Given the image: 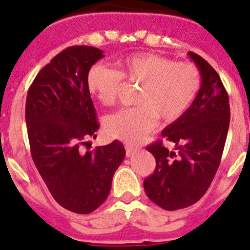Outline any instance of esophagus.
I'll list each match as a JSON object with an SVG mask.
<instances>
[{"instance_id": "obj_1", "label": "esophagus", "mask_w": 250, "mask_h": 250, "mask_svg": "<svg viewBox=\"0 0 250 250\" xmlns=\"http://www.w3.org/2000/svg\"><path fill=\"white\" fill-rule=\"evenodd\" d=\"M125 150H126V156L129 158V156L134 155V152L138 149H136L135 146H132V145H126V146H125Z\"/></svg>"}]
</instances>
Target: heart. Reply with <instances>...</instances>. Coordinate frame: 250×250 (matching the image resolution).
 <instances>
[{
    "label": "heart",
    "mask_w": 250,
    "mask_h": 250,
    "mask_svg": "<svg viewBox=\"0 0 250 250\" xmlns=\"http://www.w3.org/2000/svg\"><path fill=\"white\" fill-rule=\"evenodd\" d=\"M116 70L96 63L86 77L87 90L101 105L114 106L123 80L140 83L136 106L106 116L105 131L111 138L135 144L154 130L158 118L178 120L190 109L202 86V75L193 62H175L170 57L139 52L121 57Z\"/></svg>",
    "instance_id": "obj_1"
}]
</instances>
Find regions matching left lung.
Returning <instances> with one entry per match:
<instances>
[{
    "label": "left lung",
    "mask_w": 250,
    "mask_h": 250,
    "mask_svg": "<svg viewBox=\"0 0 250 250\" xmlns=\"http://www.w3.org/2000/svg\"><path fill=\"white\" fill-rule=\"evenodd\" d=\"M189 56L202 75L199 94L190 109L161 132L176 151L161 141L146 147L156 167L144 180L145 193L165 210L190 207L204 195L219 167L230 121L229 98L219 75L202 56Z\"/></svg>",
    "instance_id": "8db88e82"
}]
</instances>
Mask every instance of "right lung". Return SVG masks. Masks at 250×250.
Masks as SVG:
<instances>
[{"instance_id":"right-lung-1","label":"right lung","mask_w":250,"mask_h":250,"mask_svg":"<svg viewBox=\"0 0 250 250\" xmlns=\"http://www.w3.org/2000/svg\"><path fill=\"white\" fill-rule=\"evenodd\" d=\"M104 57L92 46H71L41 68L26 99L31 155L51 195L61 207L89 214L106 200L114 173L125 158L120 141L81 152L99 129L86 85L87 72Z\"/></svg>"}]
</instances>
